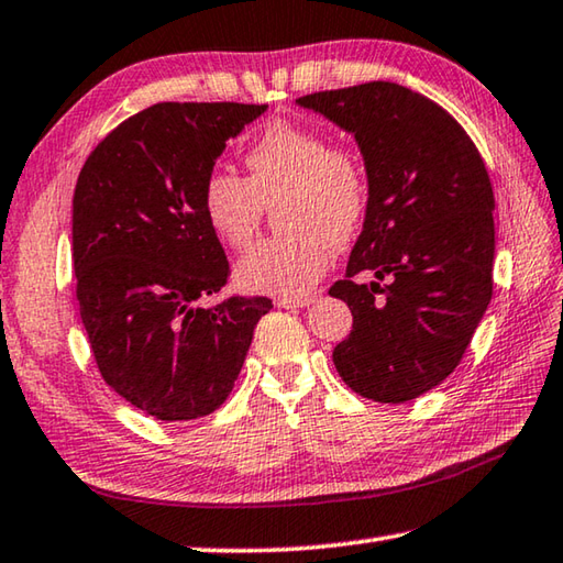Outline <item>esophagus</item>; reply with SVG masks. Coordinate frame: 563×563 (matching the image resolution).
Wrapping results in <instances>:
<instances>
[{"instance_id": "obj_1", "label": "esophagus", "mask_w": 563, "mask_h": 563, "mask_svg": "<svg viewBox=\"0 0 563 563\" xmlns=\"http://www.w3.org/2000/svg\"><path fill=\"white\" fill-rule=\"evenodd\" d=\"M312 300H316L312 295H300V298H278V300H275V305H278V308L298 310V308H308Z\"/></svg>"}]
</instances>
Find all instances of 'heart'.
<instances>
[{
	"label": "heart",
	"instance_id": "b5f03b06",
	"mask_svg": "<svg viewBox=\"0 0 563 563\" xmlns=\"http://www.w3.org/2000/svg\"><path fill=\"white\" fill-rule=\"evenodd\" d=\"M247 178L211 168L201 184L208 225L231 247L258 233L265 206L285 231L255 245L238 263V285L253 292L298 298L325 275L332 247L360 233L369 206L365 168L352 151L330 146L312 126L273 121L245 151Z\"/></svg>",
	"mask_w": 563,
	"mask_h": 563
}]
</instances>
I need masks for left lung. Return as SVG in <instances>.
<instances>
[{
  "label": "left lung",
  "instance_id": "1",
  "mask_svg": "<svg viewBox=\"0 0 563 563\" xmlns=\"http://www.w3.org/2000/svg\"><path fill=\"white\" fill-rule=\"evenodd\" d=\"M352 133L369 206L345 280L350 335L332 362L350 389L399 405L454 373L492 300L494 194L479 151L440 103L393 81L298 99ZM369 269V286L351 280Z\"/></svg>",
  "mask_w": 563,
  "mask_h": 563
}]
</instances>
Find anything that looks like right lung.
<instances>
[{
  "label": "right lung",
  "mask_w": 563,
  "mask_h": 563,
  "mask_svg": "<svg viewBox=\"0 0 563 563\" xmlns=\"http://www.w3.org/2000/svg\"><path fill=\"white\" fill-rule=\"evenodd\" d=\"M265 103H154L91 151L74 190L76 300L101 377L161 422L216 412L268 298L196 300L228 280L201 184Z\"/></svg>",
  "instance_id": "1"
}]
</instances>
